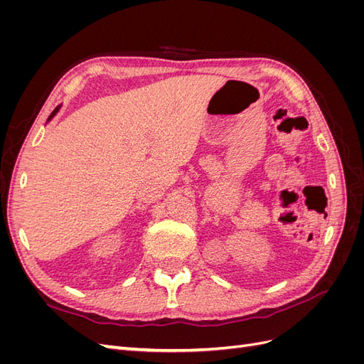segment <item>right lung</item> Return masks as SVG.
I'll return each instance as SVG.
<instances>
[{
	"mask_svg": "<svg viewBox=\"0 0 364 364\" xmlns=\"http://www.w3.org/2000/svg\"><path fill=\"white\" fill-rule=\"evenodd\" d=\"M59 109H60V106H58L56 109H54V111H53V112H51V115H50V118H48V121H50V119H51L54 115H56V114L59 112Z\"/></svg>",
	"mask_w": 364,
	"mask_h": 364,
	"instance_id": "add662e5",
	"label": "right lung"
}]
</instances>
